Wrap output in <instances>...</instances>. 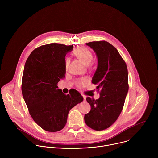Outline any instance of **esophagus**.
<instances>
[{"label":"esophagus","instance_id":"esophagus-1","mask_svg":"<svg viewBox=\"0 0 158 158\" xmlns=\"http://www.w3.org/2000/svg\"><path fill=\"white\" fill-rule=\"evenodd\" d=\"M82 98H83V99H84V101H85V98H86V97L85 96H84V95H82Z\"/></svg>","mask_w":158,"mask_h":158}]
</instances>
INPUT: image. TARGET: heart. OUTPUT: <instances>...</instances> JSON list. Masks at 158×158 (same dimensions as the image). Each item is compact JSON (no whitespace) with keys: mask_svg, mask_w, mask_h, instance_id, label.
<instances>
[{"mask_svg":"<svg viewBox=\"0 0 158 158\" xmlns=\"http://www.w3.org/2000/svg\"><path fill=\"white\" fill-rule=\"evenodd\" d=\"M74 55L80 59L85 65H89L93 59V54L92 52L90 51L89 49L85 47H78L74 49L73 51ZM69 63V60L68 59H65V67L67 68L68 64ZM88 82V79L87 78H82L78 79L76 81V85L79 87H81L85 85Z\"/></svg>","mask_w":158,"mask_h":158,"instance_id":"b5f03b06","label":"heart"}]
</instances>
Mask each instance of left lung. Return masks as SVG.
Here are the masks:
<instances>
[{"label":"left lung","instance_id":"left-lung-1","mask_svg":"<svg viewBox=\"0 0 158 158\" xmlns=\"http://www.w3.org/2000/svg\"><path fill=\"white\" fill-rule=\"evenodd\" d=\"M95 52L98 67L92 82L100 90V97L86 98L91 110L85 114L87 126L96 131L110 127L119 116L128 92V73L126 62L118 50L106 41L85 44Z\"/></svg>","mask_w":158,"mask_h":158}]
</instances>
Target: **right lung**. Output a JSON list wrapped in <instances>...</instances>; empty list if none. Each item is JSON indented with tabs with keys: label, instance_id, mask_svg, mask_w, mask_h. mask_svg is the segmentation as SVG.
Instances as JSON below:
<instances>
[{
	"label": "right lung",
	"instance_id": "add662e5",
	"mask_svg": "<svg viewBox=\"0 0 158 158\" xmlns=\"http://www.w3.org/2000/svg\"><path fill=\"white\" fill-rule=\"evenodd\" d=\"M72 46L52 43L34 49L27 58L22 93L33 120L43 129L57 132L66 124L69 110L83 101L74 89L65 95L57 83L65 77V55Z\"/></svg>",
	"mask_w": 158,
	"mask_h": 158
}]
</instances>
